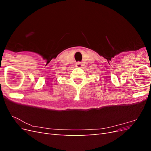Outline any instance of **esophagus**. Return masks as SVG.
<instances>
[{"label":"esophagus","mask_w":151,"mask_h":151,"mask_svg":"<svg viewBox=\"0 0 151 151\" xmlns=\"http://www.w3.org/2000/svg\"><path fill=\"white\" fill-rule=\"evenodd\" d=\"M76 66L77 67H81V66H82L81 63V62H77L76 64Z\"/></svg>","instance_id":"34e87169"}]
</instances>
